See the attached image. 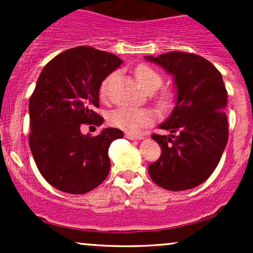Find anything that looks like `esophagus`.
I'll use <instances>...</instances> for the list:
<instances>
[{"label": "esophagus", "instance_id": "esophagus-1", "mask_svg": "<svg viewBox=\"0 0 253 253\" xmlns=\"http://www.w3.org/2000/svg\"><path fill=\"white\" fill-rule=\"evenodd\" d=\"M126 136L130 140H141L144 139L143 135H136V134H132V133H126Z\"/></svg>", "mask_w": 253, "mask_h": 253}]
</instances>
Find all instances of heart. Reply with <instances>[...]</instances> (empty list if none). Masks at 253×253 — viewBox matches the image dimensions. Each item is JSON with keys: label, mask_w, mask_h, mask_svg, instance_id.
<instances>
[{"label": "heart", "mask_w": 253, "mask_h": 253, "mask_svg": "<svg viewBox=\"0 0 253 253\" xmlns=\"http://www.w3.org/2000/svg\"><path fill=\"white\" fill-rule=\"evenodd\" d=\"M134 72L139 84H140L146 91H156V90L161 88V85L163 84V77L161 76V74L149 65H145V64L138 65L135 68ZM112 78L113 76H109L107 80L103 81L102 85H101L100 94L102 97L107 96L108 85ZM170 102L171 98L168 94H163L159 96L158 104L161 108H169ZM109 123L112 124L113 126L126 130V132L128 133H138L140 132L144 127H147L149 125L153 123V114L149 109L132 108V107H120V108L115 109L114 112L110 113Z\"/></svg>", "instance_id": "heart-1"}]
</instances>
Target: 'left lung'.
<instances>
[{
    "mask_svg": "<svg viewBox=\"0 0 253 253\" xmlns=\"http://www.w3.org/2000/svg\"><path fill=\"white\" fill-rule=\"evenodd\" d=\"M145 58L172 75L177 86L175 108L159 126L172 134H152L162 155L149 167L150 177L164 189H191L213 173L227 144V90L220 71L195 53L172 51Z\"/></svg>",
    "mask_w": 253,
    "mask_h": 253,
    "instance_id": "left-lung-1",
    "label": "left lung"
}]
</instances>
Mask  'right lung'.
<instances>
[{
  "instance_id": "obj_1",
  "label": "right lung",
  "mask_w": 253,
  "mask_h": 253,
  "mask_svg": "<svg viewBox=\"0 0 253 253\" xmlns=\"http://www.w3.org/2000/svg\"><path fill=\"white\" fill-rule=\"evenodd\" d=\"M123 60L90 46L62 52L42 69L30 98L28 143L38 169L52 187L68 194L95 189L108 176L109 145L123 130L90 136L82 125L100 126L98 94L104 78Z\"/></svg>"
}]
</instances>
